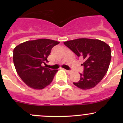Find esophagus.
<instances>
[{
    "instance_id": "1",
    "label": "esophagus",
    "mask_w": 123,
    "mask_h": 123,
    "mask_svg": "<svg viewBox=\"0 0 123 123\" xmlns=\"http://www.w3.org/2000/svg\"><path fill=\"white\" fill-rule=\"evenodd\" d=\"M65 71H66L68 74H71V73H72V71L71 70H67V69H65Z\"/></svg>"
}]
</instances>
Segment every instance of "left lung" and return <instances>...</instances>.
I'll list each match as a JSON object with an SVG mask.
<instances>
[{
  "label": "left lung",
  "instance_id": "8db88e82",
  "mask_svg": "<svg viewBox=\"0 0 123 123\" xmlns=\"http://www.w3.org/2000/svg\"><path fill=\"white\" fill-rule=\"evenodd\" d=\"M64 44L77 56L83 58L84 70L78 82L73 84L83 90L96 86L106 74L111 59L108 44L98 39L77 38L65 42Z\"/></svg>",
  "mask_w": 123,
  "mask_h": 123
}]
</instances>
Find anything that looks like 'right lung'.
Wrapping results in <instances>:
<instances>
[{"mask_svg":"<svg viewBox=\"0 0 123 123\" xmlns=\"http://www.w3.org/2000/svg\"><path fill=\"white\" fill-rule=\"evenodd\" d=\"M59 42L46 38L27 41L13 49V60L17 73L30 87L43 89L52 81L57 69H50L42 64L47 59L51 49Z\"/></svg>","mask_w":123,"mask_h":123,"instance_id":"right-lung-1","label":"right lung"}]
</instances>
